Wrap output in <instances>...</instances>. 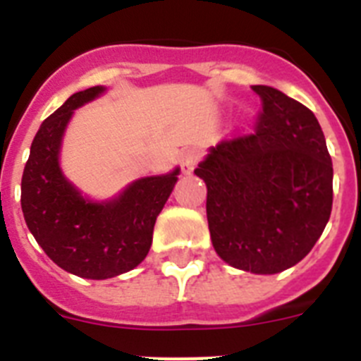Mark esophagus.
Segmentation results:
<instances>
[{"label": "esophagus", "instance_id": "obj_1", "mask_svg": "<svg viewBox=\"0 0 361 361\" xmlns=\"http://www.w3.org/2000/svg\"><path fill=\"white\" fill-rule=\"evenodd\" d=\"M200 159H202V149H199V148L183 149L180 157H178V162H180V170H183V173L188 175L195 170V166L199 164Z\"/></svg>", "mask_w": 361, "mask_h": 361}]
</instances>
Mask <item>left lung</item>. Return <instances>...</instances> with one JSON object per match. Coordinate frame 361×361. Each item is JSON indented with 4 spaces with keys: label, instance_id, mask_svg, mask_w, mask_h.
Listing matches in <instances>:
<instances>
[{
    "label": "left lung",
    "instance_id": "1",
    "mask_svg": "<svg viewBox=\"0 0 361 361\" xmlns=\"http://www.w3.org/2000/svg\"><path fill=\"white\" fill-rule=\"evenodd\" d=\"M260 97L253 132L224 139L195 170L219 257L237 269L275 275L298 264L333 209V161L318 119L276 88Z\"/></svg>",
    "mask_w": 361,
    "mask_h": 361
}]
</instances>
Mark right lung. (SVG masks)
I'll list each match as a JSON object with an SVG mask.
<instances>
[{"label": "right lung", "mask_w": 361, "mask_h": 361, "mask_svg": "<svg viewBox=\"0 0 361 361\" xmlns=\"http://www.w3.org/2000/svg\"><path fill=\"white\" fill-rule=\"evenodd\" d=\"M103 90L94 86L73 94L43 121L21 178V209L37 244L61 269L92 280L123 275L145 260L178 175L175 170L139 178L111 202L79 195L59 170V146L73 110Z\"/></svg>", "instance_id": "add662e5"}]
</instances>
